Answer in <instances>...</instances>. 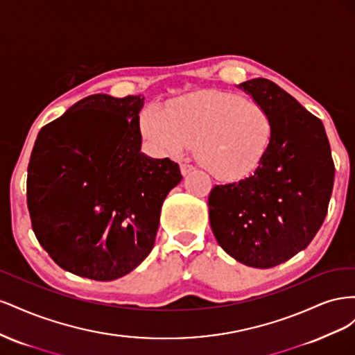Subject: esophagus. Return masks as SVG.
Instances as JSON below:
<instances>
[{
	"instance_id": "34e87169",
	"label": "esophagus",
	"mask_w": 355,
	"mask_h": 355,
	"mask_svg": "<svg viewBox=\"0 0 355 355\" xmlns=\"http://www.w3.org/2000/svg\"><path fill=\"white\" fill-rule=\"evenodd\" d=\"M196 170V167L194 166H191V164H180V171H182V175L184 176H188L191 171H194Z\"/></svg>"
}]
</instances>
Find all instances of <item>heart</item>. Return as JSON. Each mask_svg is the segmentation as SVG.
Here are the masks:
<instances>
[{"label":"heart","mask_w":355,"mask_h":355,"mask_svg":"<svg viewBox=\"0 0 355 355\" xmlns=\"http://www.w3.org/2000/svg\"><path fill=\"white\" fill-rule=\"evenodd\" d=\"M141 133L159 155H179L196 144L200 164L222 180L250 176L272 142L274 125L263 106L220 90H201L176 99L167 111L149 106Z\"/></svg>","instance_id":"heart-1"}]
</instances>
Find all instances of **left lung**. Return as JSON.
<instances>
[{"instance_id": "1", "label": "left lung", "mask_w": 355, "mask_h": 355, "mask_svg": "<svg viewBox=\"0 0 355 355\" xmlns=\"http://www.w3.org/2000/svg\"><path fill=\"white\" fill-rule=\"evenodd\" d=\"M270 112L274 133L262 164L209 196L210 227L234 259L280 265L313 241L329 209L335 164L320 118L266 78L239 85Z\"/></svg>"}]
</instances>
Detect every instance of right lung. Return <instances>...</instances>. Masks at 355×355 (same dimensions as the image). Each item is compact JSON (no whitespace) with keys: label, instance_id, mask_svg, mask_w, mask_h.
Listing matches in <instances>:
<instances>
[{"label":"right lung","instance_id":"1","mask_svg":"<svg viewBox=\"0 0 355 355\" xmlns=\"http://www.w3.org/2000/svg\"><path fill=\"white\" fill-rule=\"evenodd\" d=\"M144 98L92 94L41 128L26 201L38 243L65 271L112 282L151 253L179 164L141 153Z\"/></svg>","mask_w":355,"mask_h":355}]
</instances>
